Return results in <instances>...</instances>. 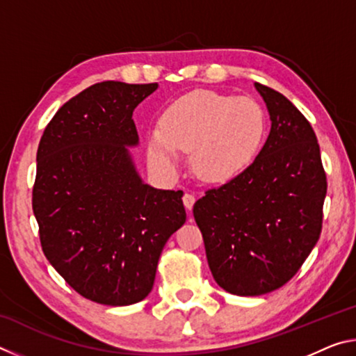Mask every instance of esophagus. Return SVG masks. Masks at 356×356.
Here are the masks:
<instances>
[{"mask_svg": "<svg viewBox=\"0 0 356 356\" xmlns=\"http://www.w3.org/2000/svg\"><path fill=\"white\" fill-rule=\"evenodd\" d=\"M184 206L186 207V210H188V213H191V209H193V206H195V202H196V197L191 195V193H185L184 195Z\"/></svg>", "mask_w": 356, "mask_h": 356, "instance_id": "1", "label": "esophagus"}]
</instances>
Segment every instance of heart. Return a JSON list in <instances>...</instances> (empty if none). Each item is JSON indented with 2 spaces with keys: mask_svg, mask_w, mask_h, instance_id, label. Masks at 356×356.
Listing matches in <instances>:
<instances>
[{
  "mask_svg": "<svg viewBox=\"0 0 356 356\" xmlns=\"http://www.w3.org/2000/svg\"><path fill=\"white\" fill-rule=\"evenodd\" d=\"M267 120L254 100L196 89L161 113L159 130L147 136L150 165L176 174L180 150H191V168L207 184L237 179L261 152Z\"/></svg>",
  "mask_w": 356,
  "mask_h": 356,
  "instance_id": "obj_1",
  "label": "heart"
}]
</instances>
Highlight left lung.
<instances>
[{
  "label": "left lung",
  "mask_w": 356,
  "mask_h": 356,
  "mask_svg": "<svg viewBox=\"0 0 356 356\" xmlns=\"http://www.w3.org/2000/svg\"><path fill=\"white\" fill-rule=\"evenodd\" d=\"M254 86L272 120L267 141L242 176L207 190L193 207L216 284L242 297L293 278L321 237L327 196L308 119L278 91Z\"/></svg>",
  "instance_id": "8db88e82"
}]
</instances>
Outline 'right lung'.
I'll return each mask as SVG.
<instances>
[{
  "instance_id": "obj_1",
  "label": "right lung",
  "mask_w": 356,
  "mask_h": 356,
  "mask_svg": "<svg viewBox=\"0 0 356 356\" xmlns=\"http://www.w3.org/2000/svg\"><path fill=\"white\" fill-rule=\"evenodd\" d=\"M156 83L102 81L59 108L38 149L33 212L42 251L81 297L127 306L152 291L163 246L186 220L182 190L144 184L135 108Z\"/></svg>"
}]
</instances>
